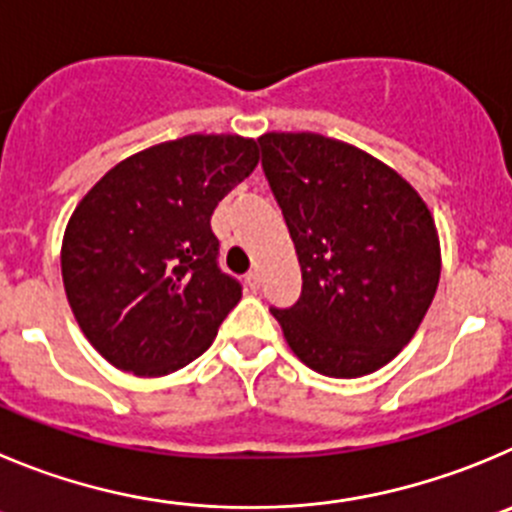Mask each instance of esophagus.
Wrapping results in <instances>:
<instances>
[{"label": "esophagus", "instance_id": "obj_1", "mask_svg": "<svg viewBox=\"0 0 512 512\" xmlns=\"http://www.w3.org/2000/svg\"><path fill=\"white\" fill-rule=\"evenodd\" d=\"M245 283H247V288H250V290L260 288V272H257V270L247 272V275H245Z\"/></svg>", "mask_w": 512, "mask_h": 512}]
</instances>
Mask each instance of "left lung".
<instances>
[{"instance_id": "obj_1", "label": "left lung", "mask_w": 512, "mask_h": 512, "mask_svg": "<svg viewBox=\"0 0 512 512\" xmlns=\"http://www.w3.org/2000/svg\"><path fill=\"white\" fill-rule=\"evenodd\" d=\"M257 143L303 272L298 303L270 313L318 374H374L412 341L437 293L432 212L407 179L351 143L321 133Z\"/></svg>"}]
</instances>
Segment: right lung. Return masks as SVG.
I'll return each instance as SVG.
<instances>
[{"mask_svg":"<svg viewBox=\"0 0 512 512\" xmlns=\"http://www.w3.org/2000/svg\"><path fill=\"white\" fill-rule=\"evenodd\" d=\"M252 138L159 143L113 166L62 237V283L80 331L136 376H166L212 346L242 285L219 270L214 207L255 171Z\"/></svg>","mask_w":512,"mask_h":512,"instance_id":"right-lung-1","label":"right lung"}]
</instances>
